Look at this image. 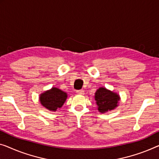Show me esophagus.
<instances>
[{
  "label": "esophagus",
  "instance_id": "obj_1",
  "mask_svg": "<svg viewBox=\"0 0 159 159\" xmlns=\"http://www.w3.org/2000/svg\"><path fill=\"white\" fill-rule=\"evenodd\" d=\"M76 93L79 95H84V90H77Z\"/></svg>",
  "mask_w": 159,
  "mask_h": 159
}]
</instances>
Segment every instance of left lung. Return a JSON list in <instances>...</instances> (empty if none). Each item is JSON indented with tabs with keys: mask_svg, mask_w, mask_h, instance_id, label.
I'll use <instances>...</instances> for the list:
<instances>
[{
	"mask_svg": "<svg viewBox=\"0 0 159 159\" xmlns=\"http://www.w3.org/2000/svg\"><path fill=\"white\" fill-rule=\"evenodd\" d=\"M95 100L98 106V110L101 113L111 111L117 106L120 100L118 94L111 92L105 88H100L97 90L95 94Z\"/></svg>",
	"mask_w": 159,
	"mask_h": 159,
	"instance_id": "1",
	"label": "left lung"
}]
</instances>
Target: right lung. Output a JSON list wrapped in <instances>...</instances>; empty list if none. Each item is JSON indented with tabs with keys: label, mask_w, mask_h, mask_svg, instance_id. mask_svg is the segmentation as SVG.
Returning <instances> with one entry per match:
<instances>
[{
	"label": "right lung",
	"mask_w": 159,
	"mask_h": 159,
	"mask_svg": "<svg viewBox=\"0 0 159 159\" xmlns=\"http://www.w3.org/2000/svg\"><path fill=\"white\" fill-rule=\"evenodd\" d=\"M66 98L67 94L65 92L56 88H52L41 95L40 101L47 109L56 111L63 105Z\"/></svg>",
	"instance_id": "add662e5"
}]
</instances>
